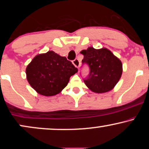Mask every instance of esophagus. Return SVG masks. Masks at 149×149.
Here are the masks:
<instances>
[{
	"label": "esophagus",
	"instance_id": "obj_1",
	"mask_svg": "<svg viewBox=\"0 0 149 149\" xmlns=\"http://www.w3.org/2000/svg\"><path fill=\"white\" fill-rule=\"evenodd\" d=\"M73 65H75V67H77V68H78L79 67H80V61H79V60L78 59H75L74 61H73Z\"/></svg>",
	"mask_w": 149,
	"mask_h": 149
}]
</instances>
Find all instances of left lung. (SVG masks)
<instances>
[{"label":"left lung","mask_w":149,"mask_h":149,"mask_svg":"<svg viewBox=\"0 0 149 149\" xmlns=\"http://www.w3.org/2000/svg\"><path fill=\"white\" fill-rule=\"evenodd\" d=\"M80 54L84 56L82 65H86L89 73L84 83L92 91L105 93L114 87L122 73V64L112 52L106 48L95 49L88 47Z\"/></svg>","instance_id":"obj_1"}]
</instances>
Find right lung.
Masks as SVG:
<instances>
[{"label": "right lung", "mask_w": 149, "mask_h": 149, "mask_svg": "<svg viewBox=\"0 0 149 149\" xmlns=\"http://www.w3.org/2000/svg\"><path fill=\"white\" fill-rule=\"evenodd\" d=\"M78 69L53 51L38 55L26 69L27 79L38 93L52 96L60 93Z\"/></svg>", "instance_id": "add662e5"}]
</instances>
